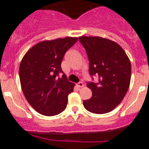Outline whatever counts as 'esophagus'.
Wrapping results in <instances>:
<instances>
[{
  "mask_svg": "<svg viewBox=\"0 0 149 149\" xmlns=\"http://www.w3.org/2000/svg\"><path fill=\"white\" fill-rule=\"evenodd\" d=\"M77 86L78 88H83L84 86V84L82 82H79L78 83H77Z\"/></svg>",
  "mask_w": 149,
  "mask_h": 149,
  "instance_id": "1",
  "label": "esophagus"
}]
</instances>
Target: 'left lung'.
I'll use <instances>...</instances> for the list:
<instances>
[{
	"label": "left lung",
	"instance_id": "left-lung-1",
	"mask_svg": "<svg viewBox=\"0 0 149 149\" xmlns=\"http://www.w3.org/2000/svg\"><path fill=\"white\" fill-rule=\"evenodd\" d=\"M89 60V74L99 77L98 83H87L92 97L83 101L91 113L104 114L121 102L131 80V63L118 44L99 36L79 37Z\"/></svg>",
	"mask_w": 149,
	"mask_h": 149
}]
</instances>
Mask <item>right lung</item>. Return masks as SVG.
Here are the masks:
<instances>
[{"mask_svg":"<svg viewBox=\"0 0 149 149\" xmlns=\"http://www.w3.org/2000/svg\"><path fill=\"white\" fill-rule=\"evenodd\" d=\"M77 41V37H66L40 42L22 58L21 88L28 103L40 114L56 116L66 109L74 84L68 81L65 74L58 76L63 73L61 64L65 52Z\"/></svg>","mask_w":149,"mask_h":149,"instance_id":"1","label":"right lung"}]
</instances>
